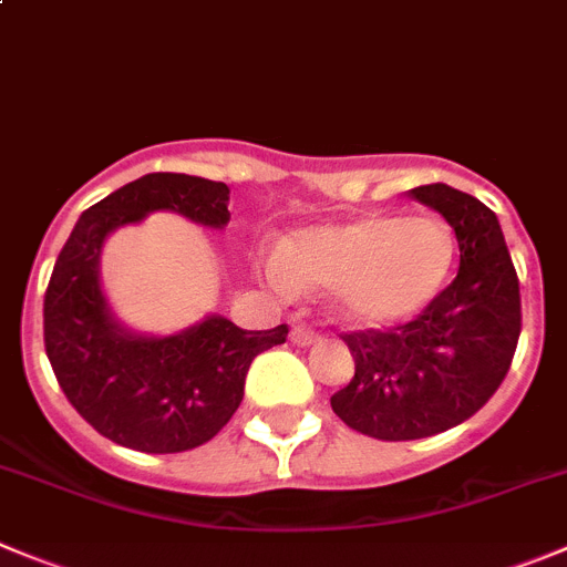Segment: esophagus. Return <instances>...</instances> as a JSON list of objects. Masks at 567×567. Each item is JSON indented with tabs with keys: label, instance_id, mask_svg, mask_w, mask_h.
<instances>
[{
	"label": "esophagus",
	"instance_id": "obj_1",
	"mask_svg": "<svg viewBox=\"0 0 567 567\" xmlns=\"http://www.w3.org/2000/svg\"><path fill=\"white\" fill-rule=\"evenodd\" d=\"M290 341L299 343V347H310V343L321 341L319 332L313 330V327H305V324H296L293 330H290Z\"/></svg>",
	"mask_w": 567,
	"mask_h": 567
}]
</instances>
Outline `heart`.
Masks as SVG:
<instances>
[{
  "mask_svg": "<svg viewBox=\"0 0 567 567\" xmlns=\"http://www.w3.org/2000/svg\"><path fill=\"white\" fill-rule=\"evenodd\" d=\"M456 237L433 215H363L301 229L271 259L279 285L332 288L336 308L358 324H394L425 310L447 285Z\"/></svg>",
  "mask_w": 567,
  "mask_h": 567,
  "instance_id": "heart-1",
  "label": "heart"
}]
</instances>
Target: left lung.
<instances>
[{"label": "left lung", "instance_id": "left-lung-1", "mask_svg": "<svg viewBox=\"0 0 567 567\" xmlns=\"http://www.w3.org/2000/svg\"><path fill=\"white\" fill-rule=\"evenodd\" d=\"M458 243V274L405 324L352 330L355 378L330 396L352 431L380 442L436 436L484 409L520 338V282L489 206L447 184L411 189Z\"/></svg>", "mask_w": 567, "mask_h": 567}]
</instances>
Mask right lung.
I'll list each match as a JSON object with an SVG mask.
<instances>
[{"instance_id":"1","label":"right lung","mask_w":567,"mask_h":567,"mask_svg":"<svg viewBox=\"0 0 567 567\" xmlns=\"http://www.w3.org/2000/svg\"><path fill=\"white\" fill-rule=\"evenodd\" d=\"M224 182L147 173L89 206L69 235L44 293V347L63 394L111 442L140 453H184L209 442L243 400L248 367L285 343L288 324L240 330L224 316L171 338H140L111 319L100 248L116 226L173 209L204 226L229 224Z\"/></svg>"}]
</instances>
